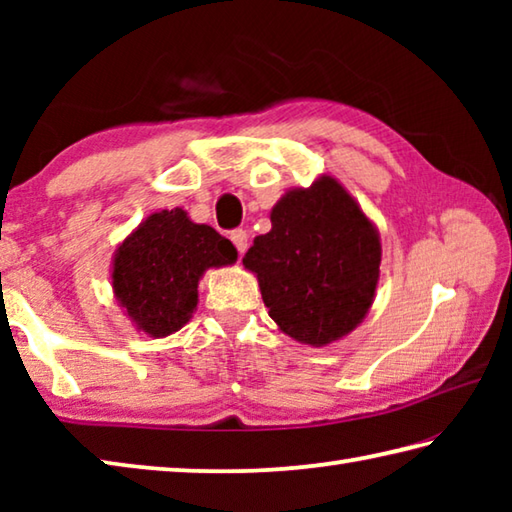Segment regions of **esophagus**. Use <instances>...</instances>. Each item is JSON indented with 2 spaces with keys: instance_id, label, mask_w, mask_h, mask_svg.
<instances>
[{
  "instance_id": "1",
  "label": "esophagus",
  "mask_w": 512,
  "mask_h": 512,
  "mask_svg": "<svg viewBox=\"0 0 512 512\" xmlns=\"http://www.w3.org/2000/svg\"><path fill=\"white\" fill-rule=\"evenodd\" d=\"M230 239H232V244H235V248L239 250V255H244L246 248H248V235H246V230H232V232H230Z\"/></svg>"
}]
</instances>
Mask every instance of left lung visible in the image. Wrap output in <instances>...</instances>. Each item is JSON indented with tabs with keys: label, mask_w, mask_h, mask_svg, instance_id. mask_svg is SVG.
I'll use <instances>...</instances> for the list:
<instances>
[{
	"label": "left lung",
	"mask_w": 512,
	"mask_h": 512,
	"mask_svg": "<svg viewBox=\"0 0 512 512\" xmlns=\"http://www.w3.org/2000/svg\"><path fill=\"white\" fill-rule=\"evenodd\" d=\"M271 232L255 237L244 266L277 327L323 348L348 336L372 307L381 241L359 203L332 176L293 187L271 210Z\"/></svg>",
	"instance_id": "1"
}]
</instances>
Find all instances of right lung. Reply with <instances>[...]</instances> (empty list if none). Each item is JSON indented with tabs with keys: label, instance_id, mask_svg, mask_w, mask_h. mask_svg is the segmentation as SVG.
Instances as JSON below:
<instances>
[{
	"label": "right lung",
	"instance_id": "1",
	"mask_svg": "<svg viewBox=\"0 0 512 512\" xmlns=\"http://www.w3.org/2000/svg\"><path fill=\"white\" fill-rule=\"evenodd\" d=\"M235 262L230 239L173 207L146 216L121 241L112 259V291L140 332L162 339L189 323L207 268Z\"/></svg>",
	"mask_w": 512,
	"mask_h": 512
}]
</instances>
